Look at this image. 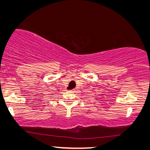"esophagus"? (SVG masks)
Segmentation results:
<instances>
[{
  "label": "esophagus",
  "instance_id": "34e87169",
  "mask_svg": "<svg viewBox=\"0 0 150 150\" xmlns=\"http://www.w3.org/2000/svg\"><path fill=\"white\" fill-rule=\"evenodd\" d=\"M75 89H71L70 91H74Z\"/></svg>",
  "mask_w": 150,
  "mask_h": 150
}]
</instances>
